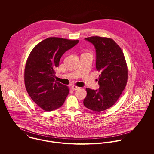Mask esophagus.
Segmentation results:
<instances>
[{"mask_svg":"<svg viewBox=\"0 0 154 154\" xmlns=\"http://www.w3.org/2000/svg\"><path fill=\"white\" fill-rule=\"evenodd\" d=\"M72 89H73V90H78V89H80V88L78 87H77V86H75V85H72Z\"/></svg>","mask_w":154,"mask_h":154,"instance_id":"obj_1","label":"esophagus"}]
</instances>
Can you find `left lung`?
Returning <instances> with one entry per match:
<instances>
[{
  "instance_id": "left-lung-1",
  "label": "left lung",
  "mask_w": 154,
  "mask_h": 154,
  "mask_svg": "<svg viewBox=\"0 0 154 154\" xmlns=\"http://www.w3.org/2000/svg\"><path fill=\"white\" fill-rule=\"evenodd\" d=\"M95 47L96 68L101 74L98 89L86 88L84 105L89 110L100 112L112 107L117 101L128 81V67L124 54L113 40L100 37L85 38Z\"/></svg>"
}]
</instances>
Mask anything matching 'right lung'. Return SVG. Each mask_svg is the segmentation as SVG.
Wrapping results in <instances>:
<instances>
[{"label":"right lung","mask_w":154,"mask_h":154,"mask_svg":"<svg viewBox=\"0 0 154 154\" xmlns=\"http://www.w3.org/2000/svg\"><path fill=\"white\" fill-rule=\"evenodd\" d=\"M78 43L79 40L50 37L31 51L25 67V85L31 99L44 111L56 110L63 104L69 89L56 82L54 69L62 55Z\"/></svg>","instance_id":"1"}]
</instances>
